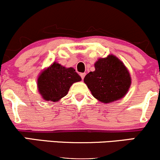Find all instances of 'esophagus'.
<instances>
[{
    "mask_svg": "<svg viewBox=\"0 0 160 160\" xmlns=\"http://www.w3.org/2000/svg\"><path fill=\"white\" fill-rule=\"evenodd\" d=\"M86 76V74L85 73H81V74H80V77H81V78H82V80H83L84 79V77Z\"/></svg>",
    "mask_w": 160,
    "mask_h": 160,
    "instance_id": "1",
    "label": "esophagus"
}]
</instances>
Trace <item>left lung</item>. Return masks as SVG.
Returning <instances> with one entry per match:
<instances>
[{"label":"left lung","instance_id":"left-lung-1","mask_svg":"<svg viewBox=\"0 0 160 160\" xmlns=\"http://www.w3.org/2000/svg\"><path fill=\"white\" fill-rule=\"evenodd\" d=\"M95 71L86 75L83 81L92 95L102 103H111L127 94L132 83L130 73L121 60L113 55L100 58Z\"/></svg>","mask_w":160,"mask_h":160}]
</instances>
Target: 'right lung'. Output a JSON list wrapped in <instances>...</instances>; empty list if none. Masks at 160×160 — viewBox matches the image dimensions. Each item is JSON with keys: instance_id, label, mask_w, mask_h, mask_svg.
Instances as JSON below:
<instances>
[{"instance_id": "add662e5", "label": "right lung", "mask_w": 160, "mask_h": 160, "mask_svg": "<svg viewBox=\"0 0 160 160\" xmlns=\"http://www.w3.org/2000/svg\"><path fill=\"white\" fill-rule=\"evenodd\" d=\"M81 78L73 68H65L55 62L40 72L38 78V90L46 102H57L68 92L74 82Z\"/></svg>"}]
</instances>
